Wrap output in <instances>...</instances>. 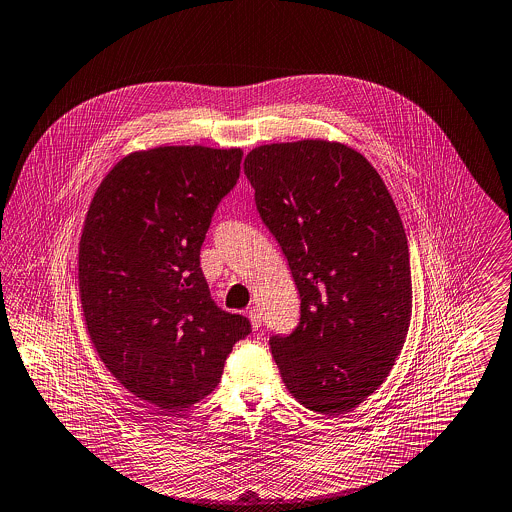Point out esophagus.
<instances>
[{
  "label": "esophagus",
  "mask_w": 512,
  "mask_h": 512,
  "mask_svg": "<svg viewBox=\"0 0 512 512\" xmlns=\"http://www.w3.org/2000/svg\"><path fill=\"white\" fill-rule=\"evenodd\" d=\"M247 317H249V321H251V327H253L255 331H259V329H261V313H259V309H257V307H251V309L247 311Z\"/></svg>",
  "instance_id": "34e87169"
}]
</instances>
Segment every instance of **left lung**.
Returning a JSON list of instances; mask_svg holds the SVG:
<instances>
[{
    "label": "left lung",
    "instance_id": "obj_1",
    "mask_svg": "<svg viewBox=\"0 0 512 512\" xmlns=\"http://www.w3.org/2000/svg\"><path fill=\"white\" fill-rule=\"evenodd\" d=\"M243 171L301 297L299 327L269 341L283 383L315 413H349L389 377L411 325L395 201L365 155L329 139L259 145Z\"/></svg>",
    "mask_w": 512,
    "mask_h": 512
}]
</instances>
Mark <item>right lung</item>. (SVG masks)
<instances>
[{
	"label": "right lung",
	"instance_id": "1",
	"mask_svg": "<svg viewBox=\"0 0 512 512\" xmlns=\"http://www.w3.org/2000/svg\"><path fill=\"white\" fill-rule=\"evenodd\" d=\"M243 151L159 145L119 159L99 183L79 239L77 285L87 335L135 397L177 415L211 395L241 315L209 295L199 251Z\"/></svg>",
	"mask_w": 512,
	"mask_h": 512
}]
</instances>
